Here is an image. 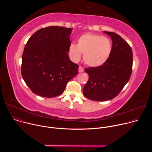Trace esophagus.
<instances>
[{
    "instance_id": "esophagus-1",
    "label": "esophagus",
    "mask_w": 152,
    "mask_h": 152,
    "mask_svg": "<svg viewBox=\"0 0 152 152\" xmlns=\"http://www.w3.org/2000/svg\"><path fill=\"white\" fill-rule=\"evenodd\" d=\"M83 71H84L83 68L82 66H79V73H82V72H83Z\"/></svg>"
}]
</instances>
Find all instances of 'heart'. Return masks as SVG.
<instances>
[{
  "instance_id": "1",
  "label": "heart",
  "mask_w": 152,
  "mask_h": 152,
  "mask_svg": "<svg viewBox=\"0 0 152 152\" xmlns=\"http://www.w3.org/2000/svg\"><path fill=\"white\" fill-rule=\"evenodd\" d=\"M112 52L110 39L99 35L86 33L81 35L77 45L71 44L69 55L74 61H79L81 53L85 62L91 67H99L109 59Z\"/></svg>"
}]
</instances>
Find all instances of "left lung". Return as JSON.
Listing matches in <instances>:
<instances>
[{
  "instance_id": "1",
  "label": "left lung",
  "mask_w": 152,
  "mask_h": 152,
  "mask_svg": "<svg viewBox=\"0 0 152 152\" xmlns=\"http://www.w3.org/2000/svg\"><path fill=\"white\" fill-rule=\"evenodd\" d=\"M103 32L110 36L113 41L109 59L100 66L85 69L89 79L83 94L94 101H105L115 97L129 81L132 71V50L128 43L114 32Z\"/></svg>"
}]
</instances>
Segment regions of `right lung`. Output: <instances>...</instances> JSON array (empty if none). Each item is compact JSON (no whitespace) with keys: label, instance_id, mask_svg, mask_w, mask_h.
<instances>
[{"label":"right lung","instance_id":"right-lung-1","mask_svg":"<svg viewBox=\"0 0 152 152\" xmlns=\"http://www.w3.org/2000/svg\"><path fill=\"white\" fill-rule=\"evenodd\" d=\"M72 29L51 26L39 29L28 39L21 72L34 93L48 98L61 95L67 82L78 74L79 66L68 55Z\"/></svg>","mask_w":152,"mask_h":152}]
</instances>
